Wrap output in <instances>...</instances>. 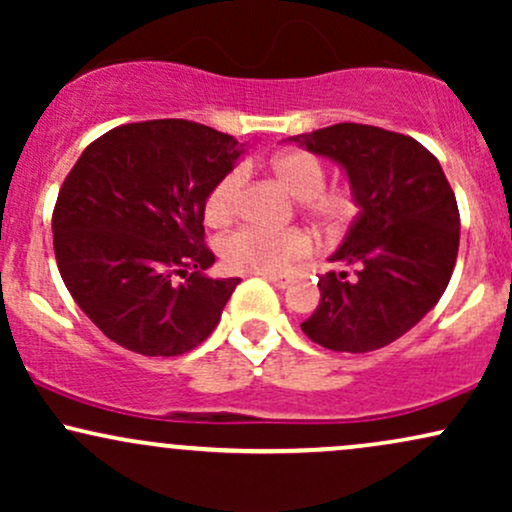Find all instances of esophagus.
<instances>
[{"instance_id": "obj_1", "label": "esophagus", "mask_w": 512, "mask_h": 512, "mask_svg": "<svg viewBox=\"0 0 512 512\" xmlns=\"http://www.w3.org/2000/svg\"><path fill=\"white\" fill-rule=\"evenodd\" d=\"M264 279L272 281L276 289H286L291 284V276L289 274H264Z\"/></svg>"}]
</instances>
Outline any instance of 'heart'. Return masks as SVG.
<instances>
[{
    "label": "heart",
    "mask_w": 512,
    "mask_h": 512,
    "mask_svg": "<svg viewBox=\"0 0 512 512\" xmlns=\"http://www.w3.org/2000/svg\"><path fill=\"white\" fill-rule=\"evenodd\" d=\"M269 170L289 190L291 197L301 199L303 211L317 226L334 231V228H342L354 214V199L349 192H325L327 175L315 156L305 154V151H289V154L272 158ZM243 185L245 175L240 168L228 170L223 178H219L204 204V216L209 223H223L236 214ZM310 248L313 243H310L308 233L298 231V228L267 231V228L245 226L221 240L219 255L228 267L238 269V272L274 274L281 272L289 262L308 255Z\"/></svg>",
    "instance_id": "obj_1"
}]
</instances>
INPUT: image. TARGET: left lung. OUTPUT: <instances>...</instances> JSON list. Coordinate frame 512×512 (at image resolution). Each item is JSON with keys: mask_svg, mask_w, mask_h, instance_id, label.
Listing matches in <instances>:
<instances>
[{"mask_svg": "<svg viewBox=\"0 0 512 512\" xmlns=\"http://www.w3.org/2000/svg\"><path fill=\"white\" fill-rule=\"evenodd\" d=\"M346 173L358 207L330 262L354 267L317 281L320 305L301 330L330 351L383 349L421 322L448 289L460 211L438 158L416 139L339 122L289 137Z\"/></svg>", "mask_w": 512, "mask_h": 512, "instance_id": "obj_1", "label": "left lung"}]
</instances>
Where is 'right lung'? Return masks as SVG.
I'll list each match as a JSON object with an SVG mask.
<instances>
[{
    "label": "right lung",
    "instance_id": "right-lung-1",
    "mask_svg": "<svg viewBox=\"0 0 512 512\" xmlns=\"http://www.w3.org/2000/svg\"><path fill=\"white\" fill-rule=\"evenodd\" d=\"M243 154L190 120L132 122L86 146L57 197L52 243L64 286L105 337L180 356L219 325L240 279L204 274L216 260L202 245L204 204Z\"/></svg>",
    "mask_w": 512,
    "mask_h": 512
}]
</instances>
